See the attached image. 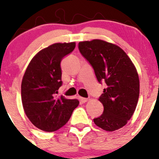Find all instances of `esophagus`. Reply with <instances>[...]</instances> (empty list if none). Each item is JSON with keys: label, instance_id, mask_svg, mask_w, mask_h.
<instances>
[{"label": "esophagus", "instance_id": "34e87169", "mask_svg": "<svg viewBox=\"0 0 159 159\" xmlns=\"http://www.w3.org/2000/svg\"><path fill=\"white\" fill-rule=\"evenodd\" d=\"M87 98H84V97H80V101H81V103H85L87 101Z\"/></svg>", "mask_w": 159, "mask_h": 159}]
</instances>
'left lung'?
Segmentation results:
<instances>
[{"label":"left lung","instance_id":"left-lung-1","mask_svg":"<svg viewBox=\"0 0 159 159\" xmlns=\"http://www.w3.org/2000/svg\"><path fill=\"white\" fill-rule=\"evenodd\" d=\"M78 49L93 67L98 81L107 85L98 98L104 111L93 119L95 124L109 132L120 129L131 119L139 98L135 67L123 49L103 40L81 42Z\"/></svg>","mask_w":159,"mask_h":159}]
</instances>
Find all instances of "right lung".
I'll return each instance as SVG.
<instances>
[{"label":"right lung","mask_w":159,"mask_h":159,"mask_svg":"<svg viewBox=\"0 0 159 159\" xmlns=\"http://www.w3.org/2000/svg\"><path fill=\"white\" fill-rule=\"evenodd\" d=\"M75 43H55L34 56L21 82V101L25 114L38 129L52 132L68 122L78 99L58 97L63 84L61 62L73 52Z\"/></svg>","instance_id":"obj_1"}]
</instances>
